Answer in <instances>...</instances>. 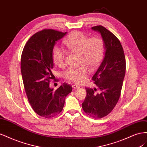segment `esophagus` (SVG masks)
Wrapping results in <instances>:
<instances>
[{
  "mask_svg": "<svg viewBox=\"0 0 147 147\" xmlns=\"http://www.w3.org/2000/svg\"><path fill=\"white\" fill-rule=\"evenodd\" d=\"M72 88L74 89H78V88H80V86L78 85H77V84H73Z\"/></svg>",
  "mask_w": 147,
  "mask_h": 147,
  "instance_id": "esophagus-1",
  "label": "esophagus"
}]
</instances>
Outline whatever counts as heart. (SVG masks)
Here are the masks:
<instances>
[{
	"label": "heart",
	"mask_w": 147,
	"mask_h": 147,
	"mask_svg": "<svg viewBox=\"0 0 147 147\" xmlns=\"http://www.w3.org/2000/svg\"><path fill=\"white\" fill-rule=\"evenodd\" d=\"M64 45L72 53H78L77 67H70L64 72L65 78L76 83H83L88 74V67L95 69L100 63L104 55V43L102 38L95 36L88 38L84 33L74 31L63 42ZM65 54L57 47L53 48L52 59L58 67L64 65Z\"/></svg>",
	"instance_id": "b5f03b06"
}]
</instances>
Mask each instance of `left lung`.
<instances>
[{"label": "left lung", "instance_id": "obj_1", "mask_svg": "<svg viewBox=\"0 0 147 147\" xmlns=\"http://www.w3.org/2000/svg\"><path fill=\"white\" fill-rule=\"evenodd\" d=\"M101 34L105 48L104 57L93 75L97 88H85L86 96L82 104L84 112L94 118L109 114L117 104L126 72V59L121 43L115 35L102 26L91 28Z\"/></svg>", "mask_w": 147, "mask_h": 147}]
</instances>
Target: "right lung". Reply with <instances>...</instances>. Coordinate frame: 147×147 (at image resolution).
I'll return each instance as SVG.
<instances>
[{
    "mask_svg": "<svg viewBox=\"0 0 147 147\" xmlns=\"http://www.w3.org/2000/svg\"><path fill=\"white\" fill-rule=\"evenodd\" d=\"M67 33L53 29L40 31L29 39L22 53L21 71L29 102L35 113L46 118L63 110L65 97L72 91V87L65 83L56 90L50 87L54 77L53 49Z\"/></svg>",
    "mask_w": 147,
    "mask_h": 147,
    "instance_id": "add662e5",
    "label": "right lung"
}]
</instances>
